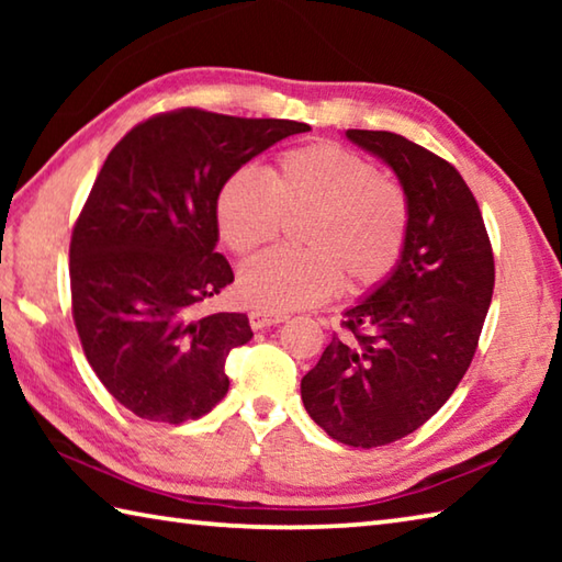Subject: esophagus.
I'll use <instances>...</instances> for the list:
<instances>
[{
  "label": "esophagus",
  "mask_w": 562,
  "mask_h": 562,
  "mask_svg": "<svg viewBox=\"0 0 562 562\" xmlns=\"http://www.w3.org/2000/svg\"><path fill=\"white\" fill-rule=\"evenodd\" d=\"M288 319V312H270V310H250V325L252 329L274 327L280 322Z\"/></svg>",
  "instance_id": "obj_1"
}]
</instances>
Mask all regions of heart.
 <instances>
[{
  "label": "heart",
  "mask_w": 562,
  "mask_h": 562,
  "mask_svg": "<svg viewBox=\"0 0 562 562\" xmlns=\"http://www.w3.org/2000/svg\"><path fill=\"white\" fill-rule=\"evenodd\" d=\"M304 250H270L245 265L237 292L258 310L282 312L327 300L341 280L361 292L384 282L408 237L404 188L372 160L337 144L282 154L268 180L235 170L215 195V225L235 255H252L280 235L284 217H304Z\"/></svg>",
  "instance_id": "1"
}]
</instances>
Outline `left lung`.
I'll use <instances>...</instances> for the list:
<instances>
[{
    "label": "left lung",
    "mask_w": 562,
    "mask_h": 562,
    "mask_svg": "<svg viewBox=\"0 0 562 562\" xmlns=\"http://www.w3.org/2000/svg\"><path fill=\"white\" fill-rule=\"evenodd\" d=\"M345 136L394 170L412 217L402 260L345 312V331L302 376V402L335 441L374 449L449 402L479 347L496 268L479 203L449 160L398 133Z\"/></svg>",
    "instance_id": "1"
}]
</instances>
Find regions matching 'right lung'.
<instances>
[{
    "label": "right lung",
    "instance_id": "add662e5",
    "mask_svg": "<svg viewBox=\"0 0 562 562\" xmlns=\"http://www.w3.org/2000/svg\"><path fill=\"white\" fill-rule=\"evenodd\" d=\"M304 131L297 121L180 109L113 146L74 225L69 274L83 355L128 412L183 424L227 394L225 359L252 329L240 312L198 315L233 282L215 252L217 188Z\"/></svg>",
    "mask_w": 562,
    "mask_h": 562
}]
</instances>
